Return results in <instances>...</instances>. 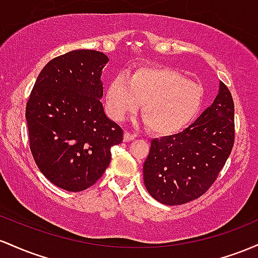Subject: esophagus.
Masks as SVG:
<instances>
[{
    "instance_id": "esophagus-1",
    "label": "esophagus",
    "mask_w": 258,
    "mask_h": 258,
    "mask_svg": "<svg viewBox=\"0 0 258 258\" xmlns=\"http://www.w3.org/2000/svg\"><path fill=\"white\" fill-rule=\"evenodd\" d=\"M135 138H137V137H135L134 134H132V133H129V132L124 133V141H125V143H129V141L134 140Z\"/></svg>"
}]
</instances>
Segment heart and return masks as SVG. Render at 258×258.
Instances as JSON below:
<instances>
[{
  "label": "heart",
  "mask_w": 258,
  "mask_h": 258,
  "mask_svg": "<svg viewBox=\"0 0 258 258\" xmlns=\"http://www.w3.org/2000/svg\"><path fill=\"white\" fill-rule=\"evenodd\" d=\"M204 100L200 84L169 67L144 66L108 83L106 107L109 117L119 121L141 107L147 126L158 135L181 132L199 113Z\"/></svg>",
  "instance_id": "b5f03b06"
}]
</instances>
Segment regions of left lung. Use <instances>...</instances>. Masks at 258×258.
I'll use <instances>...</instances> for the list:
<instances>
[{"label": "left lung", "mask_w": 258, "mask_h": 258, "mask_svg": "<svg viewBox=\"0 0 258 258\" xmlns=\"http://www.w3.org/2000/svg\"><path fill=\"white\" fill-rule=\"evenodd\" d=\"M234 145V102L219 90L191 125L175 135L153 139L144 163V183L153 199L168 206L200 198L213 184Z\"/></svg>", "instance_id": "8db88e82"}]
</instances>
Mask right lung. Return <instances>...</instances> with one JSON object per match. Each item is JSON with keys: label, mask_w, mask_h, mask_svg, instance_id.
Instances as JSON below:
<instances>
[{"label": "right lung", "mask_w": 258, "mask_h": 258, "mask_svg": "<svg viewBox=\"0 0 258 258\" xmlns=\"http://www.w3.org/2000/svg\"><path fill=\"white\" fill-rule=\"evenodd\" d=\"M105 53L74 50L47 63L27 103L30 150L52 184L67 191L94 185L111 162L123 130L105 113L101 98Z\"/></svg>", "instance_id": "add662e5"}]
</instances>
